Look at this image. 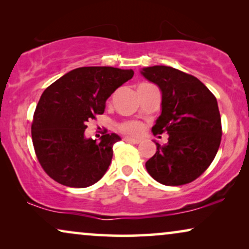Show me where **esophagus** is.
I'll return each instance as SVG.
<instances>
[{
	"mask_svg": "<svg viewBox=\"0 0 249 249\" xmlns=\"http://www.w3.org/2000/svg\"><path fill=\"white\" fill-rule=\"evenodd\" d=\"M124 142H130V144H135V145H137V144H139V142H141L139 139H134V138H130V137H124Z\"/></svg>",
	"mask_w": 249,
	"mask_h": 249,
	"instance_id": "esophagus-1",
	"label": "esophagus"
}]
</instances>
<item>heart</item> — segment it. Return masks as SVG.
Instances as JSON below:
<instances>
[{"label": "heart", "instance_id": "b5f03b06", "mask_svg": "<svg viewBox=\"0 0 249 249\" xmlns=\"http://www.w3.org/2000/svg\"><path fill=\"white\" fill-rule=\"evenodd\" d=\"M119 130L124 134L128 136H132V137H136V136H139L144 130V124L141 121H125L122 122V124H119Z\"/></svg>", "mask_w": 249, "mask_h": 249}]
</instances>
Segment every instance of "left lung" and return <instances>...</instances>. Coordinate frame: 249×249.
Here are the masks:
<instances>
[{
    "mask_svg": "<svg viewBox=\"0 0 249 249\" xmlns=\"http://www.w3.org/2000/svg\"><path fill=\"white\" fill-rule=\"evenodd\" d=\"M142 76L162 90V113L152 131L169 134L168 144L146 162L156 181L181 186L202 176L220 147L222 125L216 98L196 77L165 66L142 69Z\"/></svg>",
    "mask_w": 249,
    "mask_h": 249,
    "instance_id": "obj_1",
    "label": "left lung"
}]
</instances>
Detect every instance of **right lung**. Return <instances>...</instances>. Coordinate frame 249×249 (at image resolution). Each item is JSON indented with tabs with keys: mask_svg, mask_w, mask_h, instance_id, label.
Returning a JSON list of instances; mask_svg holds the SVG:
<instances>
[{
	"mask_svg": "<svg viewBox=\"0 0 249 249\" xmlns=\"http://www.w3.org/2000/svg\"><path fill=\"white\" fill-rule=\"evenodd\" d=\"M134 76L132 70L83 67L44 90L32 122L35 154L44 171L63 186L85 188L105 175L113 156L115 134L85 138L90 119L103 114L105 101Z\"/></svg>",
	"mask_w": 249,
	"mask_h": 249,
	"instance_id": "1",
	"label": "right lung"
}]
</instances>
